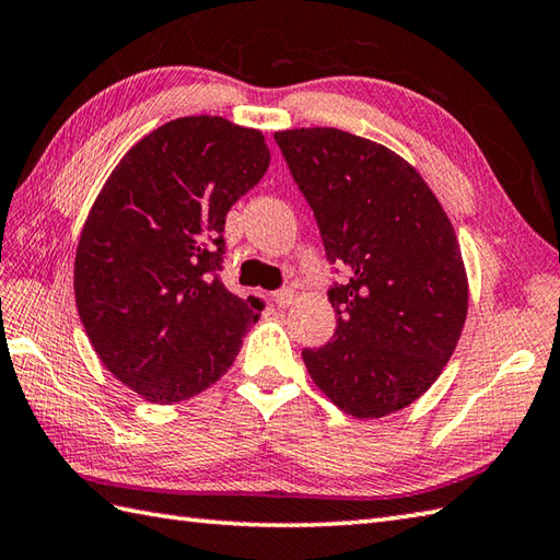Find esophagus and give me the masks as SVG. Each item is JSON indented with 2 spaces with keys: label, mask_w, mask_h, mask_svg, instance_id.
<instances>
[{
  "label": "esophagus",
  "mask_w": 560,
  "mask_h": 560,
  "mask_svg": "<svg viewBox=\"0 0 560 560\" xmlns=\"http://www.w3.org/2000/svg\"><path fill=\"white\" fill-rule=\"evenodd\" d=\"M293 301H295V293H293L291 289H281V291L275 293V303H277L279 307H291Z\"/></svg>",
  "instance_id": "34e87169"
}]
</instances>
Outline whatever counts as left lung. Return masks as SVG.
<instances>
[{
	"label": "left lung",
	"instance_id": "left-lung-1",
	"mask_svg": "<svg viewBox=\"0 0 560 560\" xmlns=\"http://www.w3.org/2000/svg\"><path fill=\"white\" fill-rule=\"evenodd\" d=\"M315 212L331 262L334 339L303 350L334 406L376 420L418 400L446 368L467 317V275L451 219L418 168L339 128L275 133Z\"/></svg>",
	"mask_w": 560,
	"mask_h": 560
}]
</instances>
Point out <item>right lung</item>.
Wrapping results in <instances>:
<instances>
[{"mask_svg": "<svg viewBox=\"0 0 560 560\" xmlns=\"http://www.w3.org/2000/svg\"><path fill=\"white\" fill-rule=\"evenodd\" d=\"M269 148L257 128L184 116L128 150L78 241L75 307L102 365L160 406L229 372L259 319L257 298L219 279L226 212L259 184Z\"/></svg>", "mask_w": 560, "mask_h": 560, "instance_id": "add662e5", "label": "right lung"}]
</instances>
